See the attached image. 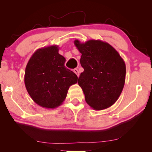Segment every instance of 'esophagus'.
Instances as JSON below:
<instances>
[{"label": "esophagus", "instance_id": "obj_1", "mask_svg": "<svg viewBox=\"0 0 152 152\" xmlns=\"http://www.w3.org/2000/svg\"><path fill=\"white\" fill-rule=\"evenodd\" d=\"M73 72L77 75V77H79V75H80V72H79L78 70L77 69V68H75V69L73 70Z\"/></svg>", "mask_w": 152, "mask_h": 152}]
</instances>
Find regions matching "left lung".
Wrapping results in <instances>:
<instances>
[{
	"mask_svg": "<svg viewBox=\"0 0 152 152\" xmlns=\"http://www.w3.org/2000/svg\"><path fill=\"white\" fill-rule=\"evenodd\" d=\"M74 44L82 54L84 68L78 80L86 103L100 111L111 107L121 94L126 76V65L118 51L109 43L91 39Z\"/></svg>",
	"mask_w": 152,
	"mask_h": 152,
	"instance_id": "1",
	"label": "left lung"
}]
</instances>
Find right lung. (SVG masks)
Masks as SVG:
<instances>
[{"instance_id":"1","label":"right lung","mask_w":152,"mask_h":152,"mask_svg":"<svg viewBox=\"0 0 152 152\" xmlns=\"http://www.w3.org/2000/svg\"><path fill=\"white\" fill-rule=\"evenodd\" d=\"M57 45L39 48L27 64L24 82L35 103L45 109H55L66 99L69 87L77 76L65 67L66 59Z\"/></svg>"}]
</instances>
